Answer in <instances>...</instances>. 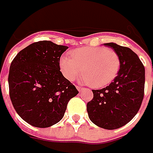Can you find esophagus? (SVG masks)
<instances>
[{"instance_id":"esophagus-1","label":"esophagus","mask_w":153,"mask_h":153,"mask_svg":"<svg viewBox=\"0 0 153 153\" xmlns=\"http://www.w3.org/2000/svg\"><path fill=\"white\" fill-rule=\"evenodd\" d=\"M76 88H77V90H78L79 92H81L82 90H83V88H81V87H79V86H77V87H76Z\"/></svg>"}]
</instances>
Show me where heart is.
Wrapping results in <instances>:
<instances>
[{"label": "heart", "instance_id": "heart-1", "mask_svg": "<svg viewBox=\"0 0 153 153\" xmlns=\"http://www.w3.org/2000/svg\"><path fill=\"white\" fill-rule=\"evenodd\" d=\"M71 57L62 56L59 67L63 76L73 82L82 75V81L94 88L110 84L119 71L120 59L106 48H81L71 52Z\"/></svg>", "mask_w": 153, "mask_h": 153}]
</instances>
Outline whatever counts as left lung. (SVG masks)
<instances>
[{
    "label": "left lung",
    "mask_w": 153,
    "mask_h": 153,
    "mask_svg": "<svg viewBox=\"0 0 153 153\" xmlns=\"http://www.w3.org/2000/svg\"><path fill=\"white\" fill-rule=\"evenodd\" d=\"M120 59V69L109 86L92 90L94 98L87 104L89 119L105 129L124 126L137 114L144 98L145 67L138 55L127 47L110 42Z\"/></svg>",
    "instance_id": "1"
}]
</instances>
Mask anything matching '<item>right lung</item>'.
Returning <instances> with one entry per match:
<instances>
[{
	"instance_id": "add662e5",
	"label": "right lung",
	"mask_w": 153,
	"mask_h": 153,
	"mask_svg": "<svg viewBox=\"0 0 153 153\" xmlns=\"http://www.w3.org/2000/svg\"><path fill=\"white\" fill-rule=\"evenodd\" d=\"M67 48L40 41L21 50L11 63V101L21 118L32 126L48 128L59 123L70 100L78 94L60 71L59 59Z\"/></svg>"
}]
</instances>
